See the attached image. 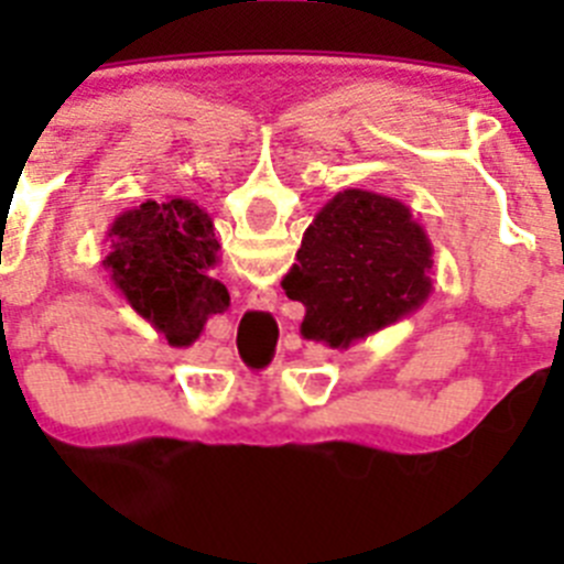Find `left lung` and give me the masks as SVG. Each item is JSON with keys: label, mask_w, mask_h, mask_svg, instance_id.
<instances>
[{"label": "left lung", "mask_w": 564, "mask_h": 564, "mask_svg": "<svg viewBox=\"0 0 564 564\" xmlns=\"http://www.w3.org/2000/svg\"><path fill=\"white\" fill-rule=\"evenodd\" d=\"M432 242L410 206L344 188L313 217L282 279L305 305L302 336L333 350L395 325L430 299Z\"/></svg>", "instance_id": "obj_1"}]
</instances>
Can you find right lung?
Segmentation results:
<instances>
[{
    "mask_svg": "<svg viewBox=\"0 0 564 564\" xmlns=\"http://www.w3.org/2000/svg\"><path fill=\"white\" fill-rule=\"evenodd\" d=\"M217 253L212 217L186 197H169L115 217L101 265L138 316L172 347H188L208 316L231 302L226 285L212 276Z\"/></svg>",
    "mask_w": 564,
    "mask_h": 564,
    "instance_id": "add662e5",
    "label": "right lung"
}]
</instances>
